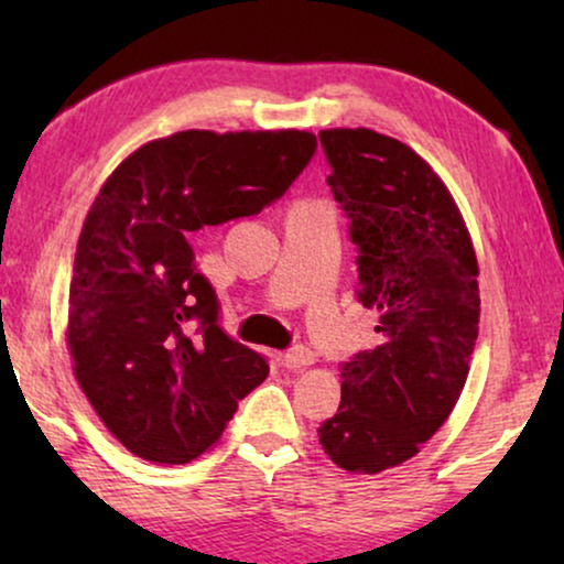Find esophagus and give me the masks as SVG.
Here are the masks:
<instances>
[{
	"mask_svg": "<svg viewBox=\"0 0 564 564\" xmlns=\"http://www.w3.org/2000/svg\"><path fill=\"white\" fill-rule=\"evenodd\" d=\"M313 361H315V357H313L311 349H305V346H295V349L284 354L282 367H284V369H292V372H297V369L311 367Z\"/></svg>",
	"mask_w": 564,
	"mask_h": 564,
	"instance_id": "1",
	"label": "esophagus"
}]
</instances>
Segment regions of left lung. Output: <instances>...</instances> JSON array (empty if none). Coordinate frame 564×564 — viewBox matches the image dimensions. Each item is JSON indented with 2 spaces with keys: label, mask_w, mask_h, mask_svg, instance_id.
<instances>
[{
  "label": "left lung",
  "mask_w": 564,
  "mask_h": 564,
  "mask_svg": "<svg viewBox=\"0 0 564 564\" xmlns=\"http://www.w3.org/2000/svg\"><path fill=\"white\" fill-rule=\"evenodd\" d=\"M321 143L380 344L341 367V405L318 434L346 473L377 475L415 457L457 405L480 323V269L452 192L411 145L369 128L321 130Z\"/></svg>",
  "instance_id": "1"
}]
</instances>
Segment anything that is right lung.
Returning a JSON list of instances; mask_svg holds the SVG:
<instances>
[{
  "instance_id": "1",
  "label": "right lung",
  "mask_w": 564,
  "mask_h": 564,
  "mask_svg": "<svg viewBox=\"0 0 564 564\" xmlns=\"http://www.w3.org/2000/svg\"><path fill=\"white\" fill-rule=\"evenodd\" d=\"M315 143L295 128L182 130L143 143L99 187L76 243L66 344L82 392L135 457L197 459L267 380L264 357L218 326L187 236L282 197Z\"/></svg>"
}]
</instances>
